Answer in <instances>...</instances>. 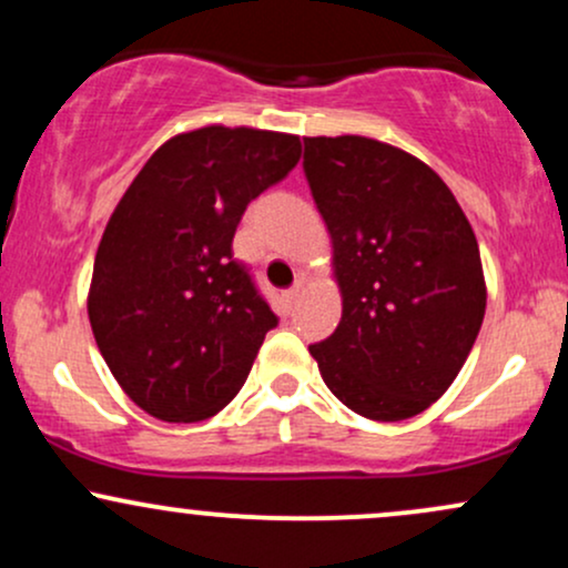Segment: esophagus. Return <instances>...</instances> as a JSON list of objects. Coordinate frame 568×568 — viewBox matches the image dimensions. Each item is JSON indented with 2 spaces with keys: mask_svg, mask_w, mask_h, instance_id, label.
<instances>
[{
  "mask_svg": "<svg viewBox=\"0 0 568 568\" xmlns=\"http://www.w3.org/2000/svg\"><path fill=\"white\" fill-rule=\"evenodd\" d=\"M302 291H304V280H296V283L291 285L288 291H285V298H288V304H293L296 302L298 296H302Z\"/></svg>",
  "mask_w": 568,
  "mask_h": 568,
  "instance_id": "1",
  "label": "esophagus"
}]
</instances>
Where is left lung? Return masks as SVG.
<instances>
[{"instance_id": "left-lung-1", "label": "left lung", "mask_w": 568, "mask_h": 568, "mask_svg": "<svg viewBox=\"0 0 568 568\" xmlns=\"http://www.w3.org/2000/svg\"><path fill=\"white\" fill-rule=\"evenodd\" d=\"M302 165L334 240L344 298L336 331L310 355L355 414H422L452 387L484 323L470 221L433 168L389 143L304 139Z\"/></svg>"}]
</instances>
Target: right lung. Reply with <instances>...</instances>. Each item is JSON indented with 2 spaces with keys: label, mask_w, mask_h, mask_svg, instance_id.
Returning a JSON list of instances; mask_svg holds the SVG:
<instances>
[{
  "label": "right lung",
  "mask_w": 568,
  "mask_h": 568,
  "mask_svg": "<svg viewBox=\"0 0 568 568\" xmlns=\"http://www.w3.org/2000/svg\"><path fill=\"white\" fill-rule=\"evenodd\" d=\"M298 154V135L200 128L162 143L122 194L88 315L109 371L146 414L202 422L245 384L277 315L232 240L247 202Z\"/></svg>",
  "instance_id": "obj_1"
}]
</instances>
